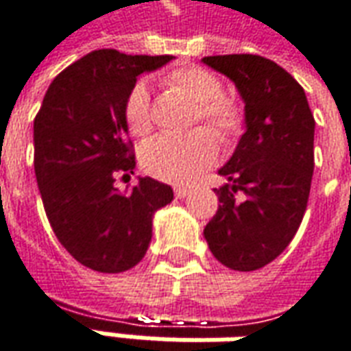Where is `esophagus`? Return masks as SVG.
Instances as JSON below:
<instances>
[{
    "label": "esophagus",
    "instance_id": "34e87169",
    "mask_svg": "<svg viewBox=\"0 0 351 351\" xmlns=\"http://www.w3.org/2000/svg\"><path fill=\"white\" fill-rule=\"evenodd\" d=\"M188 194H190V188H186V186H176L175 188V196L176 198H186Z\"/></svg>",
    "mask_w": 351,
    "mask_h": 351
}]
</instances>
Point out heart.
Masks as SVG:
<instances>
[{
    "instance_id": "b5f03b06",
    "label": "heart",
    "mask_w": 351,
    "mask_h": 351,
    "mask_svg": "<svg viewBox=\"0 0 351 351\" xmlns=\"http://www.w3.org/2000/svg\"><path fill=\"white\" fill-rule=\"evenodd\" d=\"M171 91L182 95L194 106L192 124L202 120L223 143L241 134L243 110L233 101L223 99V85L212 71L198 66H184L165 77ZM124 120L134 136L152 132V103L145 83H136L124 103ZM217 157V141L208 130H194L184 136H159L141 152L143 169L165 182H188L206 171Z\"/></svg>"
}]
</instances>
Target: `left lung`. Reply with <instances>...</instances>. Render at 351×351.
I'll list each match as a JSON object with an SVG mask.
<instances>
[{"mask_svg": "<svg viewBox=\"0 0 351 351\" xmlns=\"http://www.w3.org/2000/svg\"><path fill=\"white\" fill-rule=\"evenodd\" d=\"M202 62L235 83L245 103V134L217 171L219 208L204 237L212 254L237 272L280 256L307 210L315 169V118L303 87L284 67L252 54Z\"/></svg>", "mask_w": 351, "mask_h": 351, "instance_id": "left-lung-1", "label": "left lung"}]
</instances>
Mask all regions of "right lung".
I'll use <instances>...</instances> for the list:
<instances>
[{"mask_svg": "<svg viewBox=\"0 0 351 351\" xmlns=\"http://www.w3.org/2000/svg\"><path fill=\"white\" fill-rule=\"evenodd\" d=\"M173 56L95 50L50 83L34 118V175L58 241L83 266L126 272L145 256L153 215L173 202V188L141 178L130 192L114 175H134L124 103L138 75Z\"/></svg>", "mask_w": 351, "mask_h": 351, "instance_id": "right-lung-1", "label": "right lung"}]
</instances>
